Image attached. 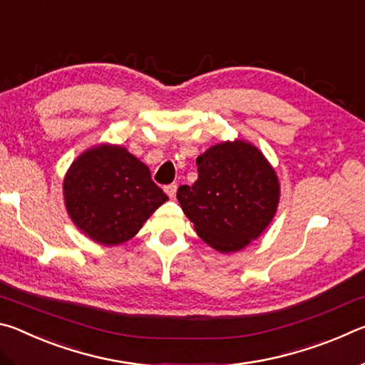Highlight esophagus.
Masks as SVG:
<instances>
[{
  "label": "esophagus",
  "instance_id": "obj_1",
  "mask_svg": "<svg viewBox=\"0 0 365 365\" xmlns=\"http://www.w3.org/2000/svg\"><path fill=\"white\" fill-rule=\"evenodd\" d=\"M177 188H178V185H177V183H170V185H168V187H165L164 190H165V193H168V196H169V197H175Z\"/></svg>",
  "mask_w": 365,
  "mask_h": 365
}]
</instances>
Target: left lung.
Wrapping results in <instances>:
<instances>
[{
    "instance_id": "8db88e82",
    "label": "left lung",
    "mask_w": 365,
    "mask_h": 365,
    "mask_svg": "<svg viewBox=\"0 0 365 365\" xmlns=\"http://www.w3.org/2000/svg\"><path fill=\"white\" fill-rule=\"evenodd\" d=\"M197 180L177 200L205 242L220 252L245 248L270 224L279 205L275 170L246 141H227L197 156Z\"/></svg>"
}]
</instances>
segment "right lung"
<instances>
[{"mask_svg":"<svg viewBox=\"0 0 365 365\" xmlns=\"http://www.w3.org/2000/svg\"><path fill=\"white\" fill-rule=\"evenodd\" d=\"M67 212L86 237L101 245L130 240L169 200L143 163L120 146L83 153L64 180Z\"/></svg>","mask_w":365,"mask_h":365,"instance_id":"obj_1","label":"right lung"}]
</instances>
